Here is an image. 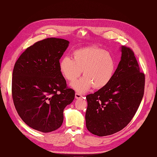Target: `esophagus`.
Here are the masks:
<instances>
[{"mask_svg": "<svg viewBox=\"0 0 157 157\" xmlns=\"http://www.w3.org/2000/svg\"><path fill=\"white\" fill-rule=\"evenodd\" d=\"M82 97V96L79 93H76L75 94V98L76 99H80Z\"/></svg>", "mask_w": 157, "mask_h": 157, "instance_id": "esophagus-1", "label": "esophagus"}]
</instances>
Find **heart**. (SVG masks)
I'll return each mask as SVG.
<instances>
[{
  "label": "heart",
  "mask_w": 157,
  "mask_h": 157,
  "mask_svg": "<svg viewBox=\"0 0 157 157\" xmlns=\"http://www.w3.org/2000/svg\"><path fill=\"white\" fill-rule=\"evenodd\" d=\"M115 61L113 56L104 50L89 46L74 51L71 59H61L59 63L61 74L65 80L73 82L81 75L84 76L71 86L77 92H87L93 86L100 89L111 80L115 71Z\"/></svg>",
  "instance_id": "1"
}]
</instances>
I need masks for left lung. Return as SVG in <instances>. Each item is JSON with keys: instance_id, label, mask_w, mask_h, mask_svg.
<instances>
[{"instance_id": "left-lung-1", "label": "left lung", "mask_w": 157, "mask_h": 157, "mask_svg": "<svg viewBox=\"0 0 157 157\" xmlns=\"http://www.w3.org/2000/svg\"><path fill=\"white\" fill-rule=\"evenodd\" d=\"M121 58L106 86L86 96V126L92 134L105 136L122 130L138 109L144 94L145 75L133 51L121 47Z\"/></svg>"}]
</instances>
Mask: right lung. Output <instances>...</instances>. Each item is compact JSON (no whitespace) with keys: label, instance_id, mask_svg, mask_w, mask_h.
Returning <instances> with one entry per match:
<instances>
[{"label":"right lung","instance_id":"obj_1","mask_svg":"<svg viewBox=\"0 0 157 157\" xmlns=\"http://www.w3.org/2000/svg\"><path fill=\"white\" fill-rule=\"evenodd\" d=\"M69 44L56 38L39 41L23 52L14 65V106L23 121L37 131L58 129L63 121L64 109L75 98V91L67 88L59 68Z\"/></svg>","mask_w":157,"mask_h":157}]
</instances>
